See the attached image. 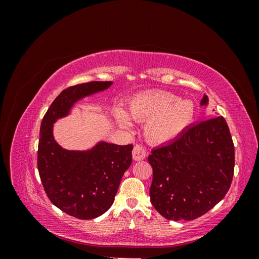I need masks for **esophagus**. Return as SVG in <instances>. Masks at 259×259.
I'll list each match as a JSON object with an SVG mask.
<instances>
[{"label":"esophagus","mask_w":259,"mask_h":259,"mask_svg":"<svg viewBox=\"0 0 259 259\" xmlns=\"http://www.w3.org/2000/svg\"><path fill=\"white\" fill-rule=\"evenodd\" d=\"M147 152L144 146L142 145H136L133 149V159L135 161H142L146 158Z\"/></svg>","instance_id":"34e87169"}]
</instances>
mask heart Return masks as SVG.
Wrapping results in <instances>:
<instances>
[{"label": "heart", "instance_id": "obj_1", "mask_svg": "<svg viewBox=\"0 0 259 259\" xmlns=\"http://www.w3.org/2000/svg\"><path fill=\"white\" fill-rule=\"evenodd\" d=\"M128 115L138 122H146L144 134L147 142L161 145L176 139L190 126L195 115L191 100L164 91H149L134 96L128 105ZM116 109L114 117L122 127L131 125L130 117Z\"/></svg>", "mask_w": 259, "mask_h": 259}]
</instances>
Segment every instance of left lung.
<instances>
[{
  "label": "left lung",
  "instance_id": "obj_1",
  "mask_svg": "<svg viewBox=\"0 0 259 259\" xmlns=\"http://www.w3.org/2000/svg\"><path fill=\"white\" fill-rule=\"evenodd\" d=\"M208 98L203 96L201 106ZM150 200L169 221H193L228 192L234 169V146L223 116L188 127L170 143L154 148Z\"/></svg>",
  "mask_w": 259,
  "mask_h": 259
}]
</instances>
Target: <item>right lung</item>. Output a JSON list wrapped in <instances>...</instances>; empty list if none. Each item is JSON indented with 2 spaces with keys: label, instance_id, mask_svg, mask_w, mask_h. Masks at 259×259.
<instances>
[{
  "label": "right lung",
  "instance_id": "add662e5",
  "mask_svg": "<svg viewBox=\"0 0 259 259\" xmlns=\"http://www.w3.org/2000/svg\"><path fill=\"white\" fill-rule=\"evenodd\" d=\"M111 85L93 81L70 86L53 101L41 123L37 169L44 190L55 206L80 219L96 218L110 208L132 164L133 145L99 142L89 150H67L55 140L53 125L77 101Z\"/></svg>",
  "mask_w": 259,
  "mask_h": 259
}]
</instances>
